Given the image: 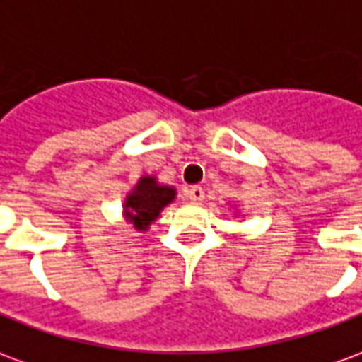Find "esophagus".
<instances>
[{"label":"esophagus","instance_id":"esophagus-1","mask_svg":"<svg viewBox=\"0 0 362 362\" xmlns=\"http://www.w3.org/2000/svg\"><path fill=\"white\" fill-rule=\"evenodd\" d=\"M188 197L192 202H202L205 197L204 188H202V186H192V188L188 189Z\"/></svg>","mask_w":362,"mask_h":362}]
</instances>
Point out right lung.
Masks as SVG:
<instances>
[{
	"instance_id": "add662e5",
	"label": "right lung",
	"mask_w": 362,
	"mask_h": 362,
	"mask_svg": "<svg viewBox=\"0 0 362 362\" xmlns=\"http://www.w3.org/2000/svg\"><path fill=\"white\" fill-rule=\"evenodd\" d=\"M174 199V189L168 186H158L155 178L145 176L135 186L134 194L127 196L126 215L132 221L135 228L145 230L151 221L158 217L160 209Z\"/></svg>"
}]
</instances>
